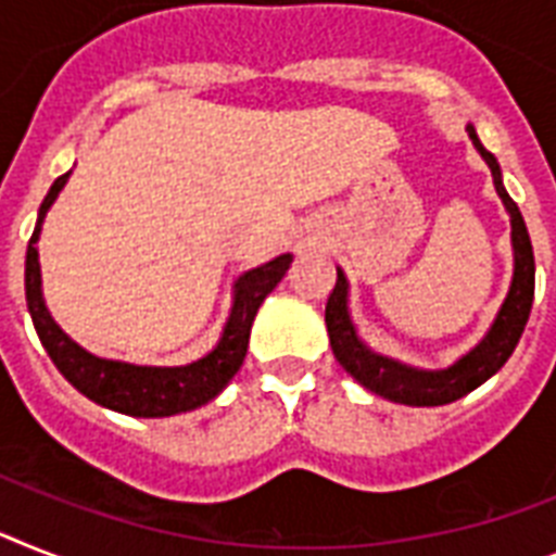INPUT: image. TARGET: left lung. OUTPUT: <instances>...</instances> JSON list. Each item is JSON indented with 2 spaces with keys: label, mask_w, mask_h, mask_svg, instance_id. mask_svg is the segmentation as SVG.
Segmentation results:
<instances>
[{
  "label": "left lung",
  "mask_w": 556,
  "mask_h": 556,
  "mask_svg": "<svg viewBox=\"0 0 556 556\" xmlns=\"http://www.w3.org/2000/svg\"><path fill=\"white\" fill-rule=\"evenodd\" d=\"M469 136L485 164L492 167L494 187H497L500 199L506 204L511 215V244H515V281L508 289V298L503 309H500L494 327L489 329L480 346L460 357L457 364L443 371H420L412 366H403L392 357L375 355L357 341L355 329H352L350 312H346V278L338 269V281H334L332 295L327 301V329L329 343L338 357V364L350 371L357 383H364L369 392L387 397L394 403H406V406H443L452 403L463 394H469L480 383L492 378L500 366L506 364L517 341H520L526 320L531 315V301H534V250H531V238L526 222H522L520 206L511 201V195L503 187L500 178V164L483 144L477 139L475 127L469 124Z\"/></svg>",
  "instance_id": "1"
}]
</instances>
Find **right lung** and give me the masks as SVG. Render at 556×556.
<instances>
[{"label": "right lung", "mask_w": 556, "mask_h": 556, "mask_svg": "<svg viewBox=\"0 0 556 556\" xmlns=\"http://www.w3.org/2000/svg\"><path fill=\"white\" fill-rule=\"evenodd\" d=\"M64 173L53 181L50 192L39 206V222H36L30 244H27L25 258V298L30 318H34L36 334L41 346L48 350L50 361L56 364L64 378L79 389L85 397H90L99 406H108L113 412L132 417H169L178 412H190L201 403L213 401L215 394L227 387L232 375L241 369L250 343V329L255 320V312L264 304V298L278 287L287 275L292 255H278L275 261L258 269H250L236 281V301L229 312L227 327H224L222 341L213 352L195 364L187 366H132L118 364V361H104L90 352H85L79 343H73L56 320L50 318L48 306L41 301V275H39V241L41 222L48 215L50 204L56 201L59 190L67 185Z\"/></svg>", "instance_id": "1"}]
</instances>
